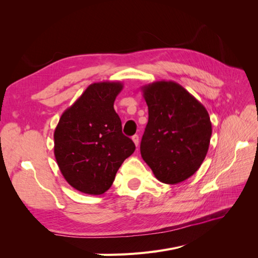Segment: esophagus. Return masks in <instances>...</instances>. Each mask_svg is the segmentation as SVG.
<instances>
[{
	"mask_svg": "<svg viewBox=\"0 0 258 258\" xmlns=\"http://www.w3.org/2000/svg\"><path fill=\"white\" fill-rule=\"evenodd\" d=\"M132 141L135 142L136 146H138V145H139V136H138V135H135L134 137H132Z\"/></svg>",
	"mask_w": 258,
	"mask_h": 258,
	"instance_id": "esophagus-1",
	"label": "esophagus"
}]
</instances>
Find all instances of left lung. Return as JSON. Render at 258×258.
Here are the masks:
<instances>
[{
    "instance_id": "1",
    "label": "left lung",
    "mask_w": 258,
    "mask_h": 258,
    "mask_svg": "<svg viewBox=\"0 0 258 258\" xmlns=\"http://www.w3.org/2000/svg\"><path fill=\"white\" fill-rule=\"evenodd\" d=\"M148 122L141 156L158 181L177 184L197 172L212 135L206 107L181 85L160 81L142 87Z\"/></svg>"
}]
</instances>
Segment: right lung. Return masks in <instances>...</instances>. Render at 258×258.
I'll return each mask as SVG.
<instances>
[{"mask_svg": "<svg viewBox=\"0 0 258 258\" xmlns=\"http://www.w3.org/2000/svg\"><path fill=\"white\" fill-rule=\"evenodd\" d=\"M119 82L89 85L61 115L54 129L53 153L66 181L88 195H102L112 186L123 160L136 145L123 136L114 101Z\"/></svg>", "mask_w": 258, "mask_h": 258, "instance_id": "right-lung-1", "label": "right lung"}]
</instances>
